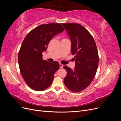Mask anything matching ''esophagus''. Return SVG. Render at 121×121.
Returning <instances> with one entry per match:
<instances>
[{"label":"esophagus","mask_w":121,"mask_h":121,"mask_svg":"<svg viewBox=\"0 0 121 121\" xmlns=\"http://www.w3.org/2000/svg\"><path fill=\"white\" fill-rule=\"evenodd\" d=\"M63 67H64V65L61 63H60V68H63Z\"/></svg>","instance_id":"34e87169"}]
</instances>
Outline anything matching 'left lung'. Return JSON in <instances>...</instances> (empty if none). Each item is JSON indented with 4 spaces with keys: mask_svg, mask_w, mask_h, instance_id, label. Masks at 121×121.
I'll return each instance as SVG.
<instances>
[{
    "mask_svg": "<svg viewBox=\"0 0 121 121\" xmlns=\"http://www.w3.org/2000/svg\"><path fill=\"white\" fill-rule=\"evenodd\" d=\"M71 40V52L75 55V68L63 67L67 74L65 86L74 92L82 91L88 87L96 75L99 56L93 36L83 26L78 23L62 24Z\"/></svg>",
    "mask_w": 121,
    "mask_h": 121,
    "instance_id": "obj_1",
    "label": "left lung"
}]
</instances>
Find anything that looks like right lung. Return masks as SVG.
I'll return each instance as SVG.
<instances>
[{
	"instance_id": "obj_1",
	"label": "right lung",
	"mask_w": 121,
	"mask_h": 121,
	"mask_svg": "<svg viewBox=\"0 0 121 121\" xmlns=\"http://www.w3.org/2000/svg\"><path fill=\"white\" fill-rule=\"evenodd\" d=\"M65 30L60 23L42 24L29 32L18 54L21 74L27 85L36 91L44 90L52 83L59 69L58 62L50 63L42 58L50 40Z\"/></svg>"
}]
</instances>
